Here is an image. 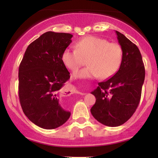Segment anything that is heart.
Instances as JSON below:
<instances>
[{
	"label": "heart",
	"mask_w": 158,
	"mask_h": 158,
	"mask_svg": "<svg viewBox=\"0 0 158 158\" xmlns=\"http://www.w3.org/2000/svg\"><path fill=\"white\" fill-rule=\"evenodd\" d=\"M76 48H66L61 55L65 66L75 71L83 65L85 68L77 71L74 77L81 79L99 77L108 79L118 71L123 61V51L120 45L109 42L103 38L86 36L75 45Z\"/></svg>",
	"instance_id": "1"
}]
</instances>
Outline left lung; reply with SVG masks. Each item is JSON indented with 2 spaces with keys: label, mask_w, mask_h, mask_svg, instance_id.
Masks as SVG:
<instances>
[{
  "label": "left lung",
  "mask_w": 158,
  "mask_h": 158,
  "mask_svg": "<svg viewBox=\"0 0 158 158\" xmlns=\"http://www.w3.org/2000/svg\"><path fill=\"white\" fill-rule=\"evenodd\" d=\"M123 58L118 71L108 80L98 83L91 92L96 102L93 117L105 126L116 127L131 118L138 106L145 79V68L138 48L123 34L116 31Z\"/></svg>",
  "instance_id": "left-lung-1"
}]
</instances>
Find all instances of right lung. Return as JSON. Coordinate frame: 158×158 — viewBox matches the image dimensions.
Masks as SVG:
<instances>
[{
    "instance_id": "obj_1",
    "label": "right lung",
    "mask_w": 158,
    "mask_h": 158,
    "mask_svg": "<svg viewBox=\"0 0 158 158\" xmlns=\"http://www.w3.org/2000/svg\"><path fill=\"white\" fill-rule=\"evenodd\" d=\"M73 35L49 31L27 47L19 69V96L27 118L44 129L66 123L70 112L60 104L70 73L61 59Z\"/></svg>"
}]
</instances>
